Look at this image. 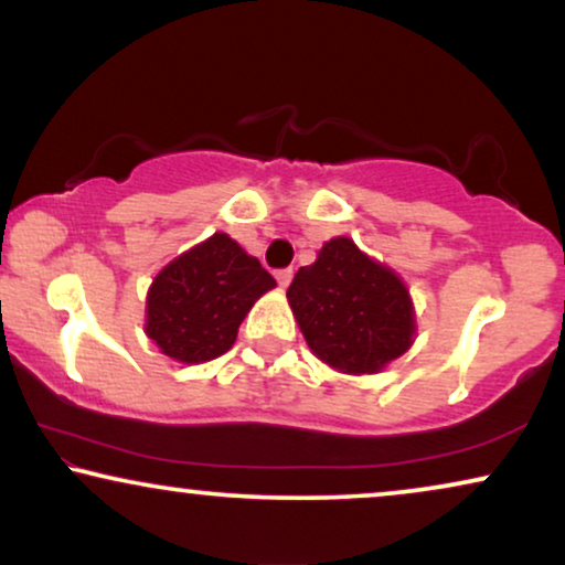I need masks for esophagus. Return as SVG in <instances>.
I'll return each mask as SVG.
<instances>
[{
    "label": "esophagus",
    "instance_id": "esophagus-1",
    "mask_svg": "<svg viewBox=\"0 0 565 565\" xmlns=\"http://www.w3.org/2000/svg\"><path fill=\"white\" fill-rule=\"evenodd\" d=\"M275 280H277V285H280V288L285 290V288H288V285H290V280H292V269H277Z\"/></svg>",
    "mask_w": 565,
    "mask_h": 565
}]
</instances>
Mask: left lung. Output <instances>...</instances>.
I'll list each match as a JSON object with an SVG mask.
<instances>
[{"mask_svg": "<svg viewBox=\"0 0 565 565\" xmlns=\"http://www.w3.org/2000/svg\"><path fill=\"white\" fill-rule=\"evenodd\" d=\"M288 303L311 352L339 373H381L414 344L406 282L347 236L331 238L313 265L298 269Z\"/></svg>", "mask_w": 565, "mask_h": 565, "instance_id": "8db88e82", "label": "left lung"}]
</instances>
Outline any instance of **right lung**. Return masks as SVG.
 I'll return each instance as SVG.
<instances>
[{"label": "right lung", "mask_w": 565, "mask_h": 565, "mask_svg": "<svg viewBox=\"0 0 565 565\" xmlns=\"http://www.w3.org/2000/svg\"><path fill=\"white\" fill-rule=\"evenodd\" d=\"M275 277L228 234H213L174 257L146 292V337L182 365L221 358Z\"/></svg>", "instance_id": "1"}]
</instances>
